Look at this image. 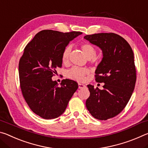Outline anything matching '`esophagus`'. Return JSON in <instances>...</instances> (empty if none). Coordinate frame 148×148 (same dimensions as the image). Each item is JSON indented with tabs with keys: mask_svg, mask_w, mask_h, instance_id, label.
Segmentation results:
<instances>
[{
	"mask_svg": "<svg viewBox=\"0 0 148 148\" xmlns=\"http://www.w3.org/2000/svg\"><path fill=\"white\" fill-rule=\"evenodd\" d=\"M78 87H79V89H83L84 87H86V85L83 84H79Z\"/></svg>",
	"mask_w": 148,
	"mask_h": 148,
	"instance_id": "1",
	"label": "esophagus"
}]
</instances>
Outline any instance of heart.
I'll use <instances>...</instances> for the list:
<instances>
[{
  "mask_svg": "<svg viewBox=\"0 0 148 148\" xmlns=\"http://www.w3.org/2000/svg\"><path fill=\"white\" fill-rule=\"evenodd\" d=\"M81 49L86 56L89 59H93L97 55V50L92 44L88 42H85L81 44ZM71 51V47L68 46L64 47L62 53V63L66 64L68 62L70 57V54ZM89 73V71L87 69L79 68V67L74 66L68 71V76L77 81H82L85 78V76Z\"/></svg>",
  "mask_w": 148,
  "mask_h": 148,
  "instance_id": "obj_1",
  "label": "heart"
}]
</instances>
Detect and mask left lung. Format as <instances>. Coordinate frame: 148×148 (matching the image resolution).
Listing matches in <instances>:
<instances>
[{"label":"left lung","mask_w":148,"mask_h":148,"mask_svg":"<svg viewBox=\"0 0 148 148\" xmlns=\"http://www.w3.org/2000/svg\"><path fill=\"white\" fill-rule=\"evenodd\" d=\"M84 38L102 49L103 58L95 71V80L104 83L102 90L87 86L90 96L86 107L95 118L107 120L125 108L134 91L136 80L134 53L128 42L112 32L86 35Z\"/></svg>","instance_id":"left-lung-1"}]
</instances>
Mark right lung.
<instances>
[{
  "instance_id": "1",
  "label": "right lung",
  "mask_w": 148,
  "mask_h": 148,
  "mask_svg": "<svg viewBox=\"0 0 148 148\" xmlns=\"http://www.w3.org/2000/svg\"><path fill=\"white\" fill-rule=\"evenodd\" d=\"M81 34L44 30L25 47L19 62L20 87L30 108L42 118L51 119L63 114L78 88L73 80L63 79L59 86L51 77L57 67L62 66L64 47Z\"/></svg>"
}]
</instances>
